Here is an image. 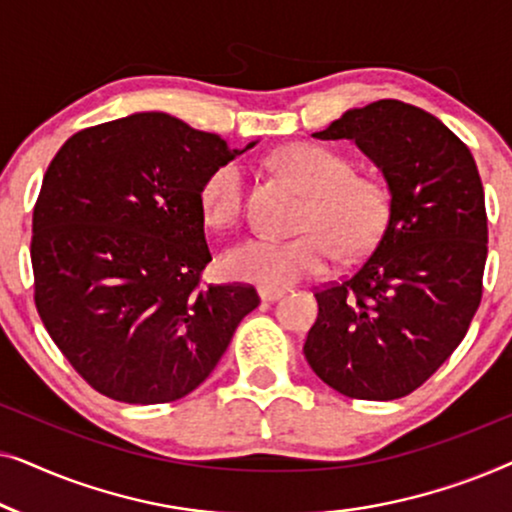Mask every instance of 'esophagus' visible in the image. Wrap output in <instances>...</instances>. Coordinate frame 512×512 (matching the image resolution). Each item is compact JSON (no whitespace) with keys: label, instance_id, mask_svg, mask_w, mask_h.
<instances>
[{"label":"esophagus","instance_id":"esophagus-1","mask_svg":"<svg viewBox=\"0 0 512 512\" xmlns=\"http://www.w3.org/2000/svg\"><path fill=\"white\" fill-rule=\"evenodd\" d=\"M258 296H261L263 303H272V300H279L284 296V289H258Z\"/></svg>","mask_w":512,"mask_h":512}]
</instances>
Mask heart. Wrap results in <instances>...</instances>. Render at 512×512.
I'll return each mask as SVG.
<instances>
[{
	"label": "heart",
	"mask_w": 512,
	"mask_h": 512,
	"mask_svg": "<svg viewBox=\"0 0 512 512\" xmlns=\"http://www.w3.org/2000/svg\"><path fill=\"white\" fill-rule=\"evenodd\" d=\"M277 163L312 195L305 209V235L279 240L254 235L230 247L223 270L237 282L282 289L305 277L324 275L335 249L340 256L368 254L389 221V191L380 179L356 174L354 163L324 144L298 142L279 151ZM247 172L240 163H221L202 181L198 200L205 221L228 228L242 216Z\"/></svg>",
	"instance_id": "obj_1"
}]
</instances>
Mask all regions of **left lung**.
Listing matches in <instances>:
<instances>
[{"label":"left lung","instance_id":"8db88e82","mask_svg":"<svg viewBox=\"0 0 512 512\" xmlns=\"http://www.w3.org/2000/svg\"><path fill=\"white\" fill-rule=\"evenodd\" d=\"M317 139H352L389 186V221L361 268L314 293L305 359L328 387L394 401L459 347L482 298L487 212L468 146L398 100L349 109Z\"/></svg>","mask_w":512,"mask_h":512}]
</instances>
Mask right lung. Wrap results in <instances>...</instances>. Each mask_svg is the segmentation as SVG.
Segmentation results:
<instances>
[{
  "label": "right lung",
  "mask_w": 512,
  "mask_h": 512,
  "mask_svg": "<svg viewBox=\"0 0 512 512\" xmlns=\"http://www.w3.org/2000/svg\"><path fill=\"white\" fill-rule=\"evenodd\" d=\"M251 146L144 111L55 153L32 216L34 303L95 391L132 405L184 398L261 303L254 286L200 284L212 261L200 186Z\"/></svg>",
  "instance_id": "obj_1"
}]
</instances>
